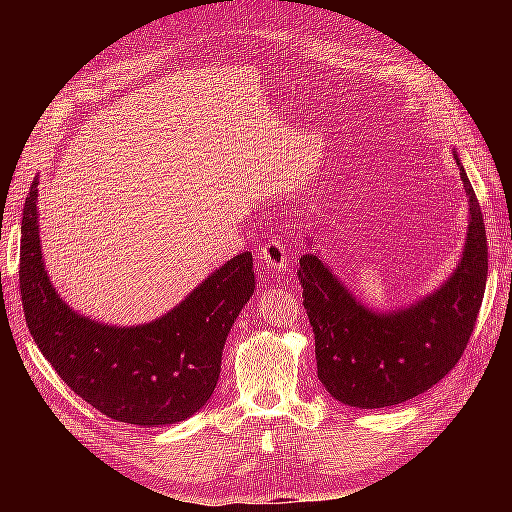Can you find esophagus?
Segmentation results:
<instances>
[{
  "mask_svg": "<svg viewBox=\"0 0 512 512\" xmlns=\"http://www.w3.org/2000/svg\"><path fill=\"white\" fill-rule=\"evenodd\" d=\"M259 255H261V261L267 267H272V270H276V272H286L288 257H286V247L282 245L280 240H276V238L265 240Z\"/></svg>",
  "mask_w": 512,
  "mask_h": 512,
  "instance_id": "34e87169",
  "label": "esophagus"
}]
</instances>
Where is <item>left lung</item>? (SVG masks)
Here are the masks:
<instances>
[{
  "mask_svg": "<svg viewBox=\"0 0 512 512\" xmlns=\"http://www.w3.org/2000/svg\"><path fill=\"white\" fill-rule=\"evenodd\" d=\"M459 168L471 213L465 253L452 278L417 305L386 315L369 311L313 253L299 259L317 378L342 405L382 409L415 398L465 353L486 290L488 238L473 186Z\"/></svg>",
  "mask_w": 512,
  "mask_h": 512,
  "instance_id": "1",
  "label": "left lung"
}]
</instances>
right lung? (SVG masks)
Instances as JSON below:
<instances>
[{
  "mask_svg": "<svg viewBox=\"0 0 512 512\" xmlns=\"http://www.w3.org/2000/svg\"><path fill=\"white\" fill-rule=\"evenodd\" d=\"M37 178L24 201L20 297L39 351L80 398L132 425H170L195 415L215 390L228 332L255 290L253 255L240 253L161 319L101 326L74 313L41 261Z\"/></svg>",
  "mask_w": 512,
  "mask_h": 512,
  "instance_id": "obj_1",
  "label": "right lung"
}]
</instances>
